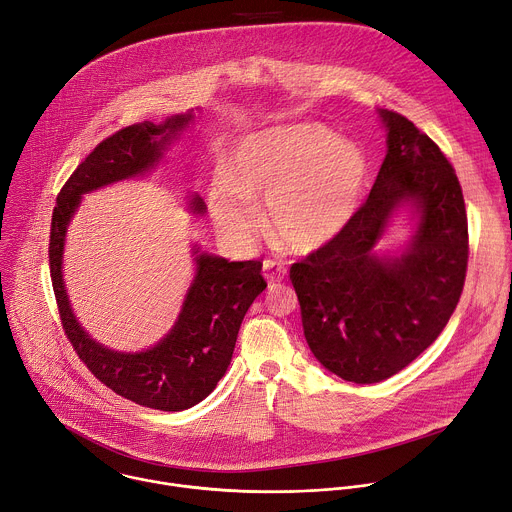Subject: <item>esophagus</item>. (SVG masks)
<instances>
[{"instance_id":"obj_1","label":"esophagus","mask_w":512,"mask_h":512,"mask_svg":"<svg viewBox=\"0 0 512 512\" xmlns=\"http://www.w3.org/2000/svg\"><path fill=\"white\" fill-rule=\"evenodd\" d=\"M263 275H265L269 287H275L279 281L285 279L287 267H285L283 263L275 261V259H265V261H263Z\"/></svg>"}]
</instances>
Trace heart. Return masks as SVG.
I'll return each instance as SVG.
<instances>
[{
	"label": "heart",
	"mask_w": 512,
	"mask_h": 512,
	"mask_svg": "<svg viewBox=\"0 0 512 512\" xmlns=\"http://www.w3.org/2000/svg\"><path fill=\"white\" fill-rule=\"evenodd\" d=\"M369 164L356 143L306 123L245 137L229 160V180L210 184L216 225L249 241L261 221L255 200L267 202L271 233L291 251L312 253L350 223L367 182Z\"/></svg>",
	"instance_id": "1"
}]
</instances>
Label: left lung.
I'll list each match as a JSON object with an SVG mask.
<instances>
[{
  "label": "left lung",
  "mask_w": 512,
  "mask_h": 512,
  "mask_svg": "<svg viewBox=\"0 0 512 512\" xmlns=\"http://www.w3.org/2000/svg\"><path fill=\"white\" fill-rule=\"evenodd\" d=\"M387 156L371 194L328 245L291 265L310 350L336 377L371 385L413 362L446 328L468 269V216L454 166L407 117L381 109ZM413 201L408 253L372 247L392 210Z\"/></svg>",
  "instance_id": "8db88e82"
}]
</instances>
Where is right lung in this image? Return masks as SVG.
Listing matches in <instances>:
<instances>
[{"mask_svg":"<svg viewBox=\"0 0 512 512\" xmlns=\"http://www.w3.org/2000/svg\"><path fill=\"white\" fill-rule=\"evenodd\" d=\"M190 119L192 113L174 115L160 125L133 123L103 139L58 192L50 225V277L68 342L105 387L137 405L160 411H182L200 403L223 379L241 322L267 287L261 275L263 263L198 255L196 277L176 326L154 348L135 354L109 350L89 338L68 306L60 265L66 225L81 196L154 168L166 143ZM190 204L194 212H204L202 198L194 196Z\"/></svg>","mask_w":512,"mask_h":512,"instance_id":"obj_1","label":"right lung"}]
</instances>
